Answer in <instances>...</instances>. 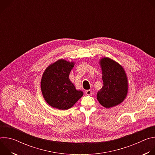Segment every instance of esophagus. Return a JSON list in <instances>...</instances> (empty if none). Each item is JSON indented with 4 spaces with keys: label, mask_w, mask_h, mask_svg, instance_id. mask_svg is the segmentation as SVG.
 <instances>
[{
    "label": "esophagus",
    "mask_w": 155,
    "mask_h": 155,
    "mask_svg": "<svg viewBox=\"0 0 155 155\" xmlns=\"http://www.w3.org/2000/svg\"><path fill=\"white\" fill-rule=\"evenodd\" d=\"M85 93H86V94L87 95H92V94H93V91H92L91 90H86V91H85Z\"/></svg>",
    "instance_id": "34e87169"
}]
</instances>
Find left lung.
I'll list each match as a JSON object with an SVG mask.
<instances>
[{
	"instance_id": "left-lung-1",
	"label": "left lung",
	"mask_w": 155,
	"mask_h": 155,
	"mask_svg": "<svg viewBox=\"0 0 155 155\" xmlns=\"http://www.w3.org/2000/svg\"><path fill=\"white\" fill-rule=\"evenodd\" d=\"M102 71L103 86L97 94L99 103L106 108L120 104L127 93V79L121 66L110 58H102L101 61Z\"/></svg>"
}]
</instances>
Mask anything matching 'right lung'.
I'll list each match as a JSON object with an SVG mask.
<instances>
[{
  "instance_id": "right-lung-1",
  "label": "right lung",
  "mask_w": 155,
  "mask_h": 155,
  "mask_svg": "<svg viewBox=\"0 0 155 155\" xmlns=\"http://www.w3.org/2000/svg\"><path fill=\"white\" fill-rule=\"evenodd\" d=\"M74 62L60 59L46 69L41 80L44 99L51 107L59 110L72 107L83 93L75 89L69 80V74Z\"/></svg>"
}]
</instances>
